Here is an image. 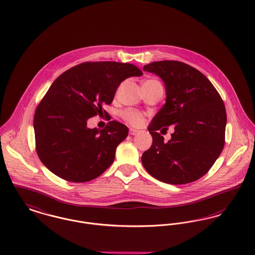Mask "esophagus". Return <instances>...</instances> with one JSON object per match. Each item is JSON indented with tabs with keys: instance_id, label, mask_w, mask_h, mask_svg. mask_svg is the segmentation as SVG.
<instances>
[{
	"instance_id": "1",
	"label": "esophagus",
	"mask_w": 255,
	"mask_h": 255,
	"mask_svg": "<svg viewBox=\"0 0 255 255\" xmlns=\"http://www.w3.org/2000/svg\"><path fill=\"white\" fill-rule=\"evenodd\" d=\"M129 133H130V135H137L139 132L137 131V130H135V129H133V128H131L130 130H129Z\"/></svg>"
}]
</instances>
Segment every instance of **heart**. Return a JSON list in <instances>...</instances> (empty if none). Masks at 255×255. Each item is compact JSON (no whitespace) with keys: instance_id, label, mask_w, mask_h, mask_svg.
Wrapping results in <instances>:
<instances>
[{"instance_id":"1","label":"heart","mask_w":255,"mask_h":255,"mask_svg":"<svg viewBox=\"0 0 255 255\" xmlns=\"http://www.w3.org/2000/svg\"><path fill=\"white\" fill-rule=\"evenodd\" d=\"M122 118L128 123L134 126H138L143 122V116L134 110H127L122 113Z\"/></svg>"}]
</instances>
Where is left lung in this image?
<instances>
[{
    "label": "left lung",
    "mask_w": 255,
    "mask_h": 255,
    "mask_svg": "<svg viewBox=\"0 0 255 255\" xmlns=\"http://www.w3.org/2000/svg\"><path fill=\"white\" fill-rule=\"evenodd\" d=\"M143 71L162 79L165 103L148 125L153 141L141 156L142 165L151 176L167 184L199 179L225 146L226 113L219 92L201 72L184 62L154 61ZM170 125L175 133L165 143L156 131Z\"/></svg>",
    "instance_id": "1"
}]
</instances>
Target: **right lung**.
Instances as JSON below:
<instances>
[{"label": "right lung", "mask_w": 255, "mask_h": 255, "mask_svg": "<svg viewBox=\"0 0 255 255\" xmlns=\"http://www.w3.org/2000/svg\"><path fill=\"white\" fill-rule=\"evenodd\" d=\"M142 72L131 63L85 62L62 73L36 108L33 128L36 152L46 167L62 179L88 182L113 164L128 128L111 121L105 129L88 128L90 118L103 114L120 84Z\"/></svg>", "instance_id": "add662e5"}]
</instances>
